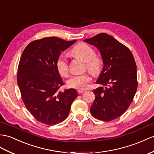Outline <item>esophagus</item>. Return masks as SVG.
I'll return each instance as SVG.
<instances>
[{"instance_id":"1","label":"esophagus","mask_w":154,"mask_h":154,"mask_svg":"<svg viewBox=\"0 0 154 154\" xmlns=\"http://www.w3.org/2000/svg\"><path fill=\"white\" fill-rule=\"evenodd\" d=\"M84 91H85V90H84V89H78V91H77V92H78V94H81V93H84Z\"/></svg>"}]
</instances>
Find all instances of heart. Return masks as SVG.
Listing matches in <instances>:
<instances>
[{
    "label": "heart",
    "mask_w": 154,
    "mask_h": 154,
    "mask_svg": "<svg viewBox=\"0 0 154 154\" xmlns=\"http://www.w3.org/2000/svg\"><path fill=\"white\" fill-rule=\"evenodd\" d=\"M74 55L80 58L85 62V66L89 72L93 75L100 74L103 69V60L95 56V51L93 48L85 43L76 44L71 50ZM56 67L61 76L66 77L69 74L68 63L65 54L60 55L56 61ZM91 80V77L89 72L82 74L74 75L68 80L69 87L75 89H85Z\"/></svg>",
    "instance_id": "b5f03b06"
}]
</instances>
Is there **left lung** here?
<instances>
[{
    "mask_svg": "<svg viewBox=\"0 0 154 154\" xmlns=\"http://www.w3.org/2000/svg\"><path fill=\"white\" fill-rule=\"evenodd\" d=\"M84 41L100 51L104 65L97 80L103 86L93 91L95 99L90 112L95 118L110 122L124 113L133 100L138 85L135 61L128 48L106 33Z\"/></svg>",
    "mask_w": 154,
    "mask_h": 154,
    "instance_id": "left-lung-1",
    "label": "left lung"
}]
</instances>
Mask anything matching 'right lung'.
<instances>
[{"mask_svg": "<svg viewBox=\"0 0 154 154\" xmlns=\"http://www.w3.org/2000/svg\"><path fill=\"white\" fill-rule=\"evenodd\" d=\"M75 42L54 36L36 40L27 45L21 56L17 82L22 100L33 117L47 125L64 121L78 97L74 89L59 91L64 83L56 67L61 51Z\"/></svg>", "mask_w": 154, "mask_h": 154, "instance_id": "1", "label": "right lung"}]
</instances>
